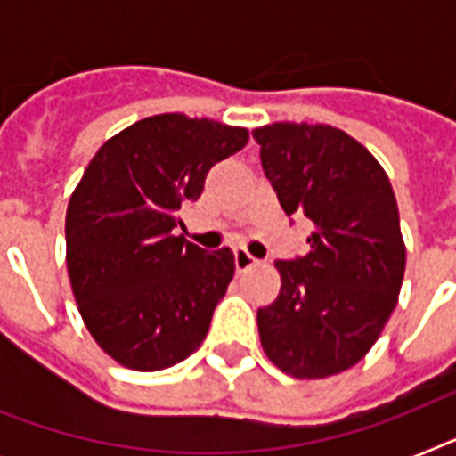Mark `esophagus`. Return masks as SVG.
Returning <instances> with one entry per match:
<instances>
[{
    "label": "esophagus",
    "mask_w": 456,
    "mask_h": 456,
    "mask_svg": "<svg viewBox=\"0 0 456 456\" xmlns=\"http://www.w3.org/2000/svg\"><path fill=\"white\" fill-rule=\"evenodd\" d=\"M257 260L253 256H250L248 250L246 248H236L234 250V267L236 272H248L250 267H256Z\"/></svg>",
    "instance_id": "obj_1"
}]
</instances>
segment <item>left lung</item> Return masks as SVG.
Wrapping results in <instances>:
<instances>
[{
	"label": "left lung",
	"mask_w": 456,
	"mask_h": 456,
	"mask_svg": "<svg viewBox=\"0 0 456 456\" xmlns=\"http://www.w3.org/2000/svg\"><path fill=\"white\" fill-rule=\"evenodd\" d=\"M265 177L310 250L277 260L281 291L257 310L265 354L293 379L354 367L381 336L404 277L397 200L379 160L331 125L257 127Z\"/></svg>",
	"instance_id": "1"
}]
</instances>
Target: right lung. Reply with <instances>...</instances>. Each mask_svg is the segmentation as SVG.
<instances>
[{
  "label": "right lung",
  "instance_id": "right-lung-1",
  "mask_svg": "<svg viewBox=\"0 0 456 456\" xmlns=\"http://www.w3.org/2000/svg\"><path fill=\"white\" fill-rule=\"evenodd\" d=\"M248 144L246 127L163 113L118 132L89 160L66 213V265L92 338L137 371L175 367L203 343L234 253L175 229L208 170Z\"/></svg>",
  "mask_w": 456,
  "mask_h": 456
}]
</instances>
